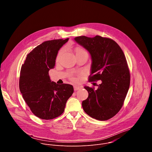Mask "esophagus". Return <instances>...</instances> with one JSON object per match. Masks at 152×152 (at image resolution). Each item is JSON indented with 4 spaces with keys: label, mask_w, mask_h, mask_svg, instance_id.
Returning a JSON list of instances; mask_svg holds the SVG:
<instances>
[{
    "label": "esophagus",
    "mask_w": 152,
    "mask_h": 152,
    "mask_svg": "<svg viewBox=\"0 0 152 152\" xmlns=\"http://www.w3.org/2000/svg\"><path fill=\"white\" fill-rule=\"evenodd\" d=\"M73 87H74V90L75 91H76V90H80V89L82 88V86H77V85H75Z\"/></svg>",
    "instance_id": "esophagus-1"
}]
</instances>
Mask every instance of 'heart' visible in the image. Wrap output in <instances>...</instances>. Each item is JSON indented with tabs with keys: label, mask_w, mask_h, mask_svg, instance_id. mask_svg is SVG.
<instances>
[{
	"label": "heart",
	"mask_w": 152,
	"mask_h": 152,
	"mask_svg": "<svg viewBox=\"0 0 152 152\" xmlns=\"http://www.w3.org/2000/svg\"><path fill=\"white\" fill-rule=\"evenodd\" d=\"M76 51H77V52H83L84 50H83L82 49H80V48H77V50H76ZM63 53H64V50H61V51L59 52V53H58V56H57V60H58V61L60 59V58H61L62 55L63 54ZM74 80H76V79H74Z\"/></svg>",
	"instance_id": "b5f03b06"
}]
</instances>
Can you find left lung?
<instances>
[{
    "label": "left lung",
    "instance_id": "obj_1",
    "mask_svg": "<svg viewBox=\"0 0 152 152\" xmlns=\"http://www.w3.org/2000/svg\"><path fill=\"white\" fill-rule=\"evenodd\" d=\"M75 41L91 56L90 81L100 80L98 88H84L88 97L82 103L84 111L98 120H107L121 108L130 85V73L124 53L114 40L96 35L77 37Z\"/></svg>",
    "mask_w": 152,
    "mask_h": 152
}]
</instances>
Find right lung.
<instances>
[{
    "mask_svg": "<svg viewBox=\"0 0 152 152\" xmlns=\"http://www.w3.org/2000/svg\"><path fill=\"white\" fill-rule=\"evenodd\" d=\"M69 39L42 42L28 54L21 66L20 91L32 113L41 119L51 120L61 115L73 93L72 85L57 84L49 76V71L55 66L58 51Z\"/></svg>",
    "mask_w": 152,
    "mask_h": 152,
    "instance_id": "1",
    "label": "right lung"
}]
</instances>
